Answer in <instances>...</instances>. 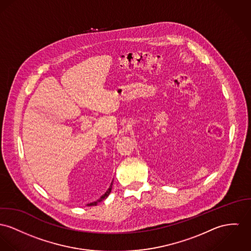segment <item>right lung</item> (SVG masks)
Instances as JSON below:
<instances>
[{"instance_id": "1", "label": "right lung", "mask_w": 251, "mask_h": 251, "mask_svg": "<svg viewBox=\"0 0 251 251\" xmlns=\"http://www.w3.org/2000/svg\"><path fill=\"white\" fill-rule=\"evenodd\" d=\"M112 188H113V181H112V183H111V185H110V187H109V189L106 191V193L104 194V195H102V197L99 199V200H97V201H95V202H91L90 204H88L89 206H93V205H97L99 202H101L102 201H104V200H106L107 198H108V196L110 195L111 193V191H112Z\"/></svg>"}]
</instances>
